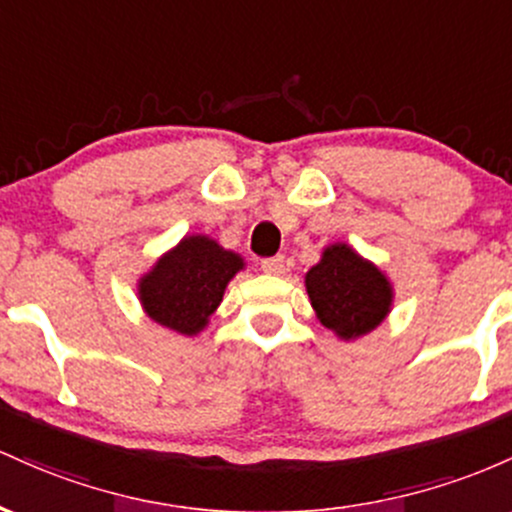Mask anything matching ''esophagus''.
<instances>
[{"mask_svg":"<svg viewBox=\"0 0 512 512\" xmlns=\"http://www.w3.org/2000/svg\"><path fill=\"white\" fill-rule=\"evenodd\" d=\"M261 271L268 273V275H283L285 273V258L283 256L263 258V261H261Z\"/></svg>","mask_w":512,"mask_h":512,"instance_id":"esophagus-1","label":"esophagus"}]
</instances>
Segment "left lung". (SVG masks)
I'll return each instance as SVG.
<instances>
[{"mask_svg":"<svg viewBox=\"0 0 512 512\" xmlns=\"http://www.w3.org/2000/svg\"><path fill=\"white\" fill-rule=\"evenodd\" d=\"M304 287L321 326L341 341H358L375 331L394 307L387 273L346 241L324 246L317 266L304 273Z\"/></svg>","mask_w":512,"mask_h":512,"instance_id":"8db88e82","label":"left lung"}]
</instances>
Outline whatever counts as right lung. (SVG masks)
I'll list each match as a JSON object with an SVG mask.
<instances>
[{"instance_id": "right-lung-1", "label": "right lung", "mask_w": 512, "mask_h": 512, "mask_svg": "<svg viewBox=\"0 0 512 512\" xmlns=\"http://www.w3.org/2000/svg\"><path fill=\"white\" fill-rule=\"evenodd\" d=\"M246 261L210 234H186L137 278L142 312L162 329L198 336Z\"/></svg>"}]
</instances>
